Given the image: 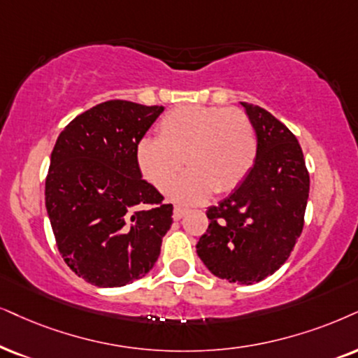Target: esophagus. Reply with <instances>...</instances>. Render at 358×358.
Listing matches in <instances>:
<instances>
[{
  "label": "esophagus",
  "instance_id": "1",
  "mask_svg": "<svg viewBox=\"0 0 358 358\" xmlns=\"http://www.w3.org/2000/svg\"><path fill=\"white\" fill-rule=\"evenodd\" d=\"M187 215V210H185V208H180V206H175V210H173V220H182L183 216Z\"/></svg>",
  "mask_w": 358,
  "mask_h": 358
}]
</instances>
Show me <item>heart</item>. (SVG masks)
I'll return each mask as SVG.
<instances>
[{
	"instance_id": "b5f03b06",
	"label": "heart",
	"mask_w": 358,
	"mask_h": 358,
	"mask_svg": "<svg viewBox=\"0 0 358 358\" xmlns=\"http://www.w3.org/2000/svg\"><path fill=\"white\" fill-rule=\"evenodd\" d=\"M185 157L192 169L175 185L176 200L194 205L215 189L233 192L255 166V127L241 110L183 106L166 112L158 122V137L142 138L135 148L140 171L160 189L173 185Z\"/></svg>"
}]
</instances>
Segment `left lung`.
Returning <instances> with one entry per match:
<instances>
[{
    "label": "left lung",
    "mask_w": 358,
    "mask_h": 358,
    "mask_svg": "<svg viewBox=\"0 0 358 358\" xmlns=\"http://www.w3.org/2000/svg\"><path fill=\"white\" fill-rule=\"evenodd\" d=\"M257 137L255 166L224 200L206 211L196 255L216 278L255 284L274 274L297 243L309 198L302 148L286 125L241 102Z\"/></svg>",
    "instance_id": "left-lung-1"
}]
</instances>
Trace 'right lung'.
Segmentation results:
<instances>
[{
    "label": "right lung",
    "mask_w": 358,
    "mask_h": 358,
    "mask_svg": "<svg viewBox=\"0 0 358 358\" xmlns=\"http://www.w3.org/2000/svg\"><path fill=\"white\" fill-rule=\"evenodd\" d=\"M162 106L107 101L76 117L51 153L46 210L66 264L99 287L148 274L173 206L142 178L135 148Z\"/></svg>",
    "instance_id": "add662e5"
}]
</instances>
